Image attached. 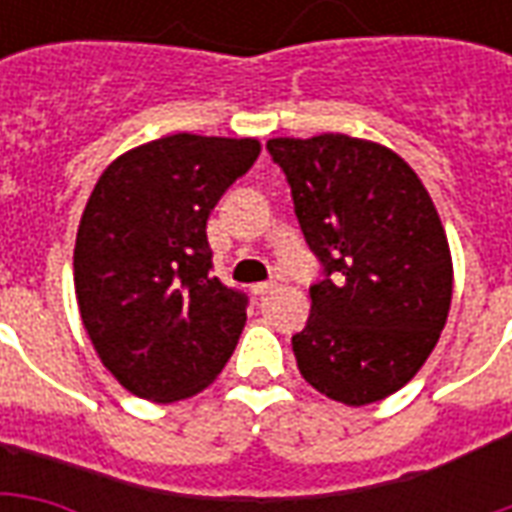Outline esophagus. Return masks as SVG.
Segmentation results:
<instances>
[{
  "label": "esophagus",
  "mask_w": 512,
  "mask_h": 512,
  "mask_svg": "<svg viewBox=\"0 0 512 512\" xmlns=\"http://www.w3.org/2000/svg\"><path fill=\"white\" fill-rule=\"evenodd\" d=\"M274 288H277V282H257V285H252V293H255V296H266V293H271Z\"/></svg>",
  "instance_id": "1"
}]
</instances>
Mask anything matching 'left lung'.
Returning <instances> with one entry per match:
<instances>
[{"label":"left lung","mask_w":512,"mask_h":512,"mask_svg":"<svg viewBox=\"0 0 512 512\" xmlns=\"http://www.w3.org/2000/svg\"><path fill=\"white\" fill-rule=\"evenodd\" d=\"M266 147L323 266L293 334L301 376L345 406L395 395L436 348L452 301L450 244L428 189L395 150L356 136Z\"/></svg>","instance_id":"left-lung-1"}]
</instances>
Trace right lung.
I'll use <instances>...</instances> for the list:
<instances>
[{
  "label": "right lung",
  "mask_w": 512,
  "mask_h": 512,
  "mask_svg": "<svg viewBox=\"0 0 512 512\" xmlns=\"http://www.w3.org/2000/svg\"><path fill=\"white\" fill-rule=\"evenodd\" d=\"M257 156L249 136L172 134L115 158L95 183L73 285L95 354L131 395L186 400L233 356L246 296L211 274L205 227Z\"/></svg>",
  "instance_id": "add662e5"
}]
</instances>
